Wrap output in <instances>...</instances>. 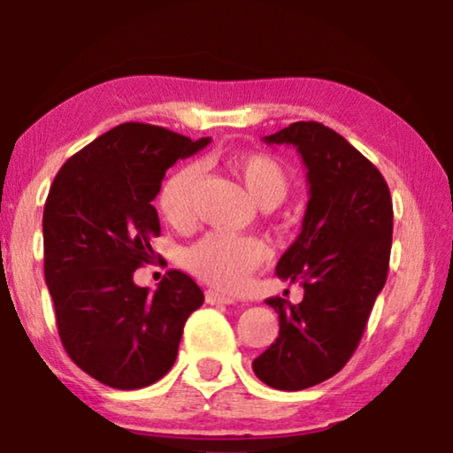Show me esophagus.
<instances>
[{
	"label": "esophagus",
	"mask_w": 453,
	"mask_h": 453,
	"mask_svg": "<svg viewBox=\"0 0 453 453\" xmlns=\"http://www.w3.org/2000/svg\"><path fill=\"white\" fill-rule=\"evenodd\" d=\"M206 303L208 304H234V300L231 296H225V294L208 290L206 292Z\"/></svg>",
	"instance_id": "esophagus-1"
}]
</instances>
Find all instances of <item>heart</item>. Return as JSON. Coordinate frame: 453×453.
Segmentation results:
<instances>
[{
    "mask_svg": "<svg viewBox=\"0 0 453 453\" xmlns=\"http://www.w3.org/2000/svg\"><path fill=\"white\" fill-rule=\"evenodd\" d=\"M234 175L261 208H273L290 192V175L278 159L264 153H241L228 159ZM200 167L188 163L169 175L159 192V211L169 225L183 226L192 219V204ZM265 259L264 242L251 237L211 233L183 251L189 273L220 290H237Z\"/></svg>",
    "mask_w": 453,
    "mask_h": 453,
    "instance_id": "obj_1",
    "label": "heart"
}]
</instances>
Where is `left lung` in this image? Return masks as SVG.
<instances>
[{
	"label": "left lung",
	"mask_w": 453,
	"mask_h": 453,
	"mask_svg": "<svg viewBox=\"0 0 453 453\" xmlns=\"http://www.w3.org/2000/svg\"><path fill=\"white\" fill-rule=\"evenodd\" d=\"M264 142L296 149L308 181L303 231L275 265L304 298L265 300L280 335L253 359L261 382L292 392L335 376L359 345L388 273L392 198L382 173L325 124L294 122Z\"/></svg>",
	"instance_id": "obj_1"
}]
</instances>
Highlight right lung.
<instances>
[{"instance_id": "right-lung-1", "label": "right lung", "mask_w": 453, "mask_h": 453, "mask_svg": "<svg viewBox=\"0 0 453 453\" xmlns=\"http://www.w3.org/2000/svg\"><path fill=\"white\" fill-rule=\"evenodd\" d=\"M142 122L97 136L58 169L42 214L44 280L65 351L97 382L145 388L172 370L183 325L204 303L198 284L169 270L150 294L136 267L155 257L150 202L178 159L204 149Z\"/></svg>"}]
</instances>
